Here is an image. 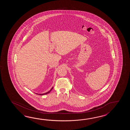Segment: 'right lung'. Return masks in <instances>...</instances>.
I'll return each instance as SVG.
<instances>
[{
  "mask_svg": "<svg viewBox=\"0 0 130 130\" xmlns=\"http://www.w3.org/2000/svg\"><path fill=\"white\" fill-rule=\"evenodd\" d=\"M53 87L51 89V90H50V91H48L47 92H46V93H43V94H38V93H36L37 94H38V95H45V94H47L48 93H50V91H51L52 90H53Z\"/></svg>",
  "mask_w": 130,
  "mask_h": 130,
  "instance_id": "right-lung-1",
  "label": "right lung"
}]
</instances>
